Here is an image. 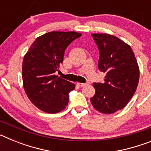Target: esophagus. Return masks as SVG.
Wrapping results in <instances>:
<instances>
[{"label":"esophagus","mask_w":151,"mask_h":151,"mask_svg":"<svg viewBox=\"0 0 151 151\" xmlns=\"http://www.w3.org/2000/svg\"><path fill=\"white\" fill-rule=\"evenodd\" d=\"M89 82H86V83H80V82H77V85H79L80 87H83V86H85V85H89Z\"/></svg>","instance_id":"1"}]
</instances>
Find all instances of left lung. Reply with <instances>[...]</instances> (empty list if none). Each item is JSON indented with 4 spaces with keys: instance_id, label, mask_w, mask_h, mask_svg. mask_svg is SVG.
<instances>
[{
    "instance_id": "left-lung-1",
    "label": "left lung",
    "mask_w": 151,
    "mask_h": 151,
    "mask_svg": "<svg viewBox=\"0 0 151 151\" xmlns=\"http://www.w3.org/2000/svg\"><path fill=\"white\" fill-rule=\"evenodd\" d=\"M99 49L98 69L106 73L104 83H94L92 106L111 114L125 107L134 95L139 81V66L128 44L114 35L92 34Z\"/></svg>"
}]
</instances>
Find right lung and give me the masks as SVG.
Masks as SVG:
<instances>
[{
	"label": "right lung",
	"mask_w": 151,
	"mask_h": 151,
	"mask_svg": "<svg viewBox=\"0 0 151 151\" xmlns=\"http://www.w3.org/2000/svg\"><path fill=\"white\" fill-rule=\"evenodd\" d=\"M82 35L76 32H50L35 40L22 61L24 90L30 101L48 113L63 110L76 85L54 75L68 45Z\"/></svg>",
	"instance_id": "obj_1"
}]
</instances>
